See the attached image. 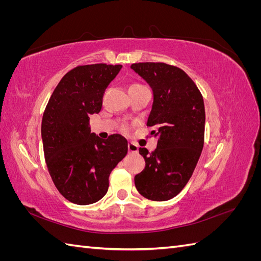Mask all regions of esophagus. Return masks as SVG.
<instances>
[{
  "instance_id": "1",
  "label": "esophagus",
  "mask_w": 261,
  "mask_h": 261,
  "mask_svg": "<svg viewBox=\"0 0 261 261\" xmlns=\"http://www.w3.org/2000/svg\"><path fill=\"white\" fill-rule=\"evenodd\" d=\"M128 150H129V152L137 153L138 152V146L136 144H134V143H129L128 144Z\"/></svg>"
}]
</instances>
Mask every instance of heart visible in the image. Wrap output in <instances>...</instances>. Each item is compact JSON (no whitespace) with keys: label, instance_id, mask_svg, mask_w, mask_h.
Wrapping results in <instances>:
<instances>
[{"label":"heart","instance_id":"1","mask_svg":"<svg viewBox=\"0 0 261 261\" xmlns=\"http://www.w3.org/2000/svg\"><path fill=\"white\" fill-rule=\"evenodd\" d=\"M138 86H141V85H139V84H133L129 88H134V87H138ZM122 128L124 129V130H128L129 129V126L127 125V124H124L123 126H122Z\"/></svg>","mask_w":261,"mask_h":261}]
</instances>
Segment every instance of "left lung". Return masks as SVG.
<instances>
[{"label":"left lung","mask_w":261,"mask_h":261,"mask_svg":"<svg viewBox=\"0 0 261 261\" xmlns=\"http://www.w3.org/2000/svg\"><path fill=\"white\" fill-rule=\"evenodd\" d=\"M130 68L150 85L153 105L147 125L158 137L154 151L139 148L146 167L135 176L140 195L165 201L192 177L204 141V105L198 87L183 69L165 63H135Z\"/></svg>","instance_id":"obj_1"}]
</instances>
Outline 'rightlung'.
I'll use <instances>...</instances> for the list:
<instances>
[{"label":"right lung","instance_id":"right-lung-1","mask_svg":"<svg viewBox=\"0 0 261 261\" xmlns=\"http://www.w3.org/2000/svg\"><path fill=\"white\" fill-rule=\"evenodd\" d=\"M122 65H80L62 78L45 107L41 136L46 167L55 187L76 204L99 201L109 176L127 154V140H103L90 133L89 115L99 113L109 84Z\"/></svg>","mask_w":261,"mask_h":261}]
</instances>
